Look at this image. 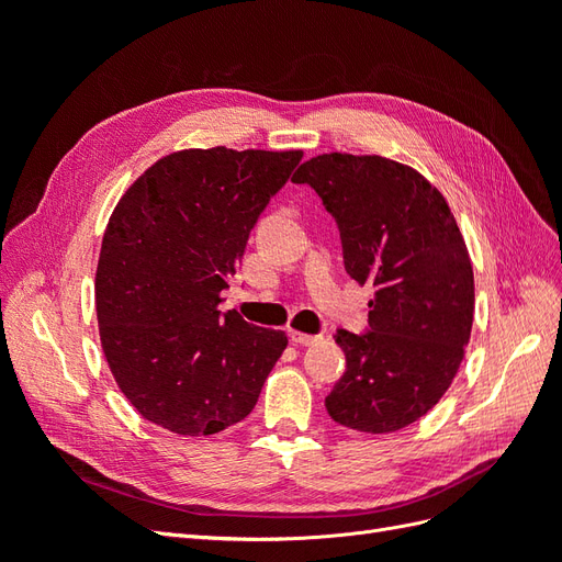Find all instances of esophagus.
I'll return each instance as SVG.
<instances>
[{
    "instance_id": "1",
    "label": "esophagus",
    "mask_w": 562,
    "mask_h": 562,
    "mask_svg": "<svg viewBox=\"0 0 562 562\" xmlns=\"http://www.w3.org/2000/svg\"><path fill=\"white\" fill-rule=\"evenodd\" d=\"M291 339L300 347H314L321 342V335H307V333H291Z\"/></svg>"
}]
</instances>
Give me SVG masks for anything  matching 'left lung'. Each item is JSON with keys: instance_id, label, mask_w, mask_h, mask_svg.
<instances>
[{"instance_id": "obj_1", "label": "left lung", "mask_w": 562, "mask_h": 562, "mask_svg": "<svg viewBox=\"0 0 562 562\" xmlns=\"http://www.w3.org/2000/svg\"><path fill=\"white\" fill-rule=\"evenodd\" d=\"M335 217L347 274L375 288L366 333L339 328L347 370L328 415L363 434H391L427 415L452 384L473 323V269L448 201L415 168L330 151L304 161Z\"/></svg>"}]
</instances>
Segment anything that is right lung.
Returning a JSON list of instances; mask_svg holds the SVG:
<instances>
[{"label": "right lung", "instance_id": "add662e5", "mask_svg": "<svg viewBox=\"0 0 562 562\" xmlns=\"http://www.w3.org/2000/svg\"><path fill=\"white\" fill-rule=\"evenodd\" d=\"M300 159V149H182L119 199L100 248L95 312L112 375L145 419L211 436L258 403L288 337L236 310L223 314L220 293Z\"/></svg>", "mask_w": 562, "mask_h": 562}]
</instances>
